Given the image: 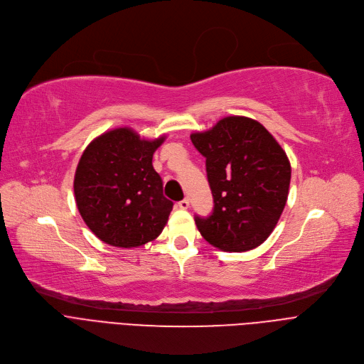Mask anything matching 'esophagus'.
<instances>
[{"label": "esophagus", "instance_id": "obj_1", "mask_svg": "<svg viewBox=\"0 0 364 364\" xmlns=\"http://www.w3.org/2000/svg\"><path fill=\"white\" fill-rule=\"evenodd\" d=\"M177 206H178L180 209H188L190 202H188V199H183V200H180V202L177 203Z\"/></svg>", "mask_w": 364, "mask_h": 364}]
</instances>
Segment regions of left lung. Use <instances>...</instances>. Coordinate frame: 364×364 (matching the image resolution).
<instances>
[{"label": "left lung", "instance_id": "obj_1", "mask_svg": "<svg viewBox=\"0 0 364 364\" xmlns=\"http://www.w3.org/2000/svg\"><path fill=\"white\" fill-rule=\"evenodd\" d=\"M206 159L213 214L195 217L206 242L225 252H245L272 235L288 200L291 164L282 146L258 121L227 117L193 132Z\"/></svg>", "mask_w": 364, "mask_h": 364}]
</instances>
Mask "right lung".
I'll list each match as a JSON object with an SVG mask.
<instances>
[{"label":"right lung","mask_w":364,"mask_h":364,"mask_svg":"<svg viewBox=\"0 0 364 364\" xmlns=\"http://www.w3.org/2000/svg\"><path fill=\"white\" fill-rule=\"evenodd\" d=\"M164 140L141 139L124 127L106 131L84 150L75 171V200L102 242L137 247L162 233L174 203L164 196L151 159Z\"/></svg>","instance_id":"1"}]
</instances>
